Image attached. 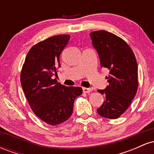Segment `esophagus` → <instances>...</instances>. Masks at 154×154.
<instances>
[{
	"mask_svg": "<svg viewBox=\"0 0 154 154\" xmlns=\"http://www.w3.org/2000/svg\"><path fill=\"white\" fill-rule=\"evenodd\" d=\"M93 88H82V91L84 92L85 93H91V91H93Z\"/></svg>",
	"mask_w": 154,
	"mask_h": 154,
	"instance_id": "esophagus-1",
	"label": "esophagus"
}]
</instances>
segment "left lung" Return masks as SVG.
Returning a JSON list of instances; mask_svg holds the SVG:
<instances>
[{
  "instance_id": "left-lung-1",
  "label": "left lung",
  "mask_w": 154,
  "mask_h": 154,
  "mask_svg": "<svg viewBox=\"0 0 154 154\" xmlns=\"http://www.w3.org/2000/svg\"><path fill=\"white\" fill-rule=\"evenodd\" d=\"M98 52L100 66L109 70V85L98 90L105 96L98 114L108 119H117L128 109L138 87L137 64L131 48L125 40L105 30L90 33Z\"/></svg>"
}]
</instances>
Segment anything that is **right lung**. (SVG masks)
Returning <instances> with one entry per match:
<instances>
[{"mask_svg": "<svg viewBox=\"0 0 154 154\" xmlns=\"http://www.w3.org/2000/svg\"><path fill=\"white\" fill-rule=\"evenodd\" d=\"M69 39V35H56L35 44L21 72V84L32 110L50 125L66 121L75 98L82 93L80 87H66L53 78L61 66L60 55Z\"/></svg>", "mask_w": 154, "mask_h": 154, "instance_id": "obj_1", "label": "right lung"}]
</instances>
